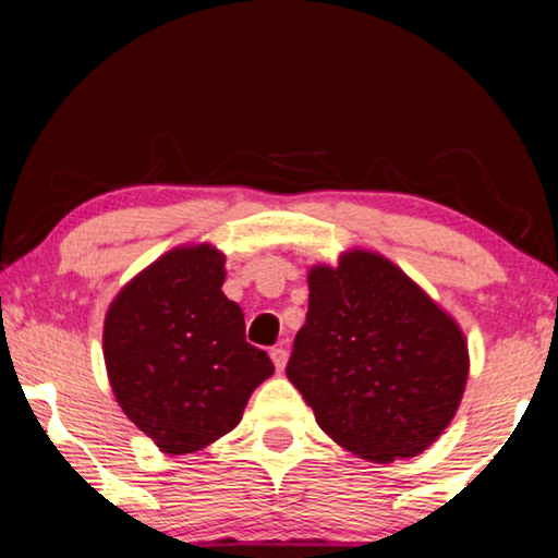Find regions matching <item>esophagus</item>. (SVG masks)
<instances>
[{"mask_svg":"<svg viewBox=\"0 0 558 558\" xmlns=\"http://www.w3.org/2000/svg\"><path fill=\"white\" fill-rule=\"evenodd\" d=\"M287 357H289V353L284 348H274L271 350V361H274V368H277L279 373L284 371V365H287Z\"/></svg>","mask_w":558,"mask_h":558,"instance_id":"34e87169","label":"esophagus"}]
</instances>
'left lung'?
<instances>
[{"mask_svg": "<svg viewBox=\"0 0 558 558\" xmlns=\"http://www.w3.org/2000/svg\"><path fill=\"white\" fill-rule=\"evenodd\" d=\"M287 378L327 437L363 460L416 457L452 422L470 376L457 319L391 258L348 248L307 271Z\"/></svg>", "mask_w": 558, "mask_h": 558, "instance_id": "left-lung-1", "label": "left lung"}]
</instances>
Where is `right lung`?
I'll use <instances>...</instances> for the list:
<instances>
[{"mask_svg":"<svg viewBox=\"0 0 558 558\" xmlns=\"http://www.w3.org/2000/svg\"><path fill=\"white\" fill-rule=\"evenodd\" d=\"M223 281V251L185 243L129 279L106 310L113 399L165 454L201 452L233 432L274 373L269 355L246 342L243 312Z\"/></svg>","mask_w":558,"mask_h":558,"instance_id":"right-lung-1","label":"right lung"}]
</instances>
